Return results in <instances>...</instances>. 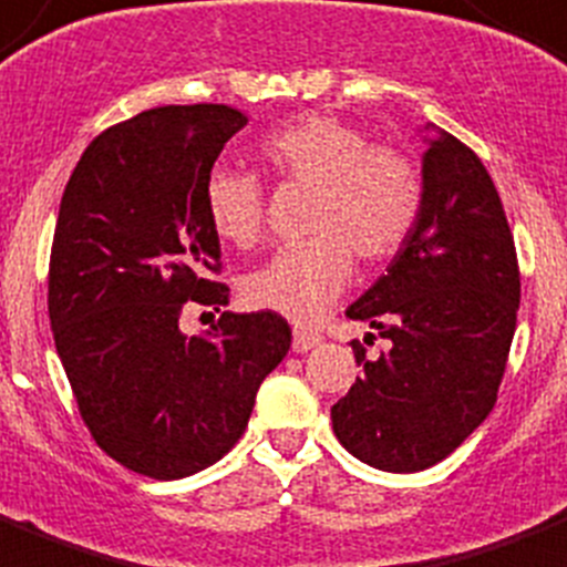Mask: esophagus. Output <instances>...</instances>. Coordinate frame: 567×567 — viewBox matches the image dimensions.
I'll return each mask as SVG.
<instances>
[{
	"label": "esophagus",
	"instance_id": "34e87169",
	"mask_svg": "<svg viewBox=\"0 0 567 567\" xmlns=\"http://www.w3.org/2000/svg\"><path fill=\"white\" fill-rule=\"evenodd\" d=\"M320 343H323V338H320L317 331L302 329V326H293V352H299V355H302V352L320 347Z\"/></svg>",
	"mask_w": 567,
	"mask_h": 567
}]
</instances>
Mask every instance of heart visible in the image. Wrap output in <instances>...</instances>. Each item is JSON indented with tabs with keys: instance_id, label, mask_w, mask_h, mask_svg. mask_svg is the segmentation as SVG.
Listing matches in <instances>:
<instances>
[{
	"instance_id": "b5f03b06",
	"label": "heart",
	"mask_w": 567,
	"mask_h": 567,
	"mask_svg": "<svg viewBox=\"0 0 567 567\" xmlns=\"http://www.w3.org/2000/svg\"><path fill=\"white\" fill-rule=\"evenodd\" d=\"M259 159L279 183L308 186L302 233L241 279L247 306L311 320L363 265L390 259L411 236L422 206V177L395 145H375L355 124L308 113L270 131ZM204 209L220 241L247 250L265 233V188L252 174L215 168Z\"/></svg>"
}]
</instances>
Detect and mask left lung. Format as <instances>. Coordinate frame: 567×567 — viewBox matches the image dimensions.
Masks as SVG:
<instances>
[{"mask_svg": "<svg viewBox=\"0 0 567 567\" xmlns=\"http://www.w3.org/2000/svg\"><path fill=\"white\" fill-rule=\"evenodd\" d=\"M518 302L522 274L498 188L475 151L440 131L422 156L411 236L347 308L388 349L370 361L352 340L363 372L331 408L340 445L384 472H422L449 457L495 408Z\"/></svg>", "mask_w": 567, "mask_h": 567, "instance_id": "obj_1", "label": "left lung"}]
</instances>
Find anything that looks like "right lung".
<instances>
[{"mask_svg":"<svg viewBox=\"0 0 567 567\" xmlns=\"http://www.w3.org/2000/svg\"><path fill=\"white\" fill-rule=\"evenodd\" d=\"M244 124L227 104L145 110L90 142L60 200L49 259L60 363L99 449L154 481L218 463L291 349L276 311H221L195 339L178 329L186 307L229 302L204 186Z\"/></svg>","mask_w":567,"mask_h":567,"instance_id":"1","label":"right lung"}]
</instances>
